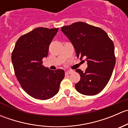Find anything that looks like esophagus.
Listing matches in <instances>:
<instances>
[{
  "label": "esophagus",
  "instance_id": "esophagus-1",
  "mask_svg": "<svg viewBox=\"0 0 128 128\" xmlns=\"http://www.w3.org/2000/svg\"><path fill=\"white\" fill-rule=\"evenodd\" d=\"M72 72H73V70H68V71L66 72V74H71Z\"/></svg>",
  "mask_w": 128,
  "mask_h": 128
}]
</instances>
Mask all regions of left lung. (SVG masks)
Returning <instances> with one entry per match:
<instances>
[{
    "mask_svg": "<svg viewBox=\"0 0 128 128\" xmlns=\"http://www.w3.org/2000/svg\"><path fill=\"white\" fill-rule=\"evenodd\" d=\"M76 50L77 58H86V71L76 69L80 80L75 85L77 92L95 95L104 90L115 66L114 46L107 33L98 27L78 22L61 28Z\"/></svg>",
    "mask_w": 128,
    "mask_h": 128,
    "instance_id": "obj_1",
    "label": "left lung"
}]
</instances>
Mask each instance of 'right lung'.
Segmentation results:
<instances>
[{"instance_id":"1","label":"right lung","mask_w":128,"mask_h":128,"mask_svg":"<svg viewBox=\"0 0 128 128\" xmlns=\"http://www.w3.org/2000/svg\"><path fill=\"white\" fill-rule=\"evenodd\" d=\"M59 28L40 27L21 36L12 53V61L18 81L29 95L48 100L58 94L64 78L62 69L50 70L42 66L49 46Z\"/></svg>"}]
</instances>
